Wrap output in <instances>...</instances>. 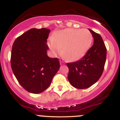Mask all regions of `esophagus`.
Wrapping results in <instances>:
<instances>
[{"instance_id":"1","label":"esophagus","mask_w":120,"mask_h":120,"mask_svg":"<svg viewBox=\"0 0 120 120\" xmlns=\"http://www.w3.org/2000/svg\"><path fill=\"white\" fill-rule=\"evenodd\" d=\"M60 64H61V65L64 64V63L63 61H60Z\"/></svg>"}]
</instances>
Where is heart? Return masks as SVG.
Segmentation results:
<instances>
[{"instance_id": "obj_1", "label": "heart", "mask_w": 120, "mask_h": 120, "mask_svg": "<svg viewBox=\"0 0 120 120\" xmlns=\"http://www.w3.org/2000/svg\"><path fill=\"white\" fill-rule=\"evenodd\" d=\"M93 37L87 29H66L54 34L50 45L54 54L61 55L68 61H75L83 57L92 44Z\"/></svg>"}]
</instances>
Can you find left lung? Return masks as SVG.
Returning <instances> with one entry per match:
<instances>
[{
	"label": "left lung",
	"mask_w": 120,
	"mask_h": 120,
	"mask_svg": "<svg viewBox=\"0 0 120 120\" xmlns=\"http://www.w3.org/2000/svg\"><path fill=\"white\" fill-rule=\"evenodd\" d=\"M94 44L81 60L67 63L68 80L76 88L84 89L96 83L103 74L106 61L107 49L101 36L91 29Z\"/></svg>",
	"instance_id": "8db88e82"
}]
</instances>
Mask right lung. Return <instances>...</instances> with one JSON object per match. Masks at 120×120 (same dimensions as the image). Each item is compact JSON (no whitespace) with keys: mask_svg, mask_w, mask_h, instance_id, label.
<instances>
[{"mask_svg":"<svg viewBox=\"0 0 120 120\" xmlns=\"http://www.w3.org/2000/svg\"><path fill=\"white\" fill-rule=\"evenodd\" d=\"M50 32L45 28H33L19 36L13 44L11 69L20 84L33 94L47 89L60 67L57 58L47 54Z\"/></svg>","mask_w":120,"mask_h":120,"instance_id":"1","label":"right lung"}]
</instances>
